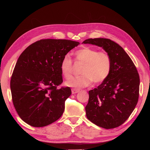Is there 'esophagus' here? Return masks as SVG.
<instances>
[{
	"label": "esophagus",
	"instance_id": "1",
	"mask_svg": "<svg viewBox=\"0 0 150 150\" xmlns=\"http://www.w3.org/2000/svg\"><path fill=\"white\" fill-rule=\"evenodd\" d=\"M79 90H78V89H75V88H73L71 89V92H72V94H75L78 93V92H79Z\"/></svg>",
	"mask_w": 150,
	"mask_h": 150
}]
</instances>
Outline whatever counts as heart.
Segmentation results:
<instances>
[{
  "mask_svg": "<svg viewBox=\"0 0 150 150\" xmlns=\"http://www.w3.org/2000/svg\"><path fill=\"white\" fill-rule=\"evenodd\" d=\"M76 61L84 64L82 75L69 79L66 85L69 87L81 88L89 86L92 82L100 84L109 77L111 70V57L106 52H98L97 49L85 47L75 53ZM60 71L66 79L73 73V63L71 57L66 54L63 57L60 65Z\"/></svg>",
  "mask_w": 150,
  "mask_h": 150,
  "instance_id": "b5f03b06",
  "label": "heart"
}]
</instances>
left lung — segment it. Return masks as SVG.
I'll list each match as a JSON object with an SVG mask.
<instances>
[{
    "instance_id": "left-lung-1",
    "label": "left lung",
    "mask_w": 150,
    "mask_h": 150,
    "mask_svg": "<svg viewBox=\"0 0 150 150\" xmlns=\"http://www.w3.org/2000/svg\"><path fill=\"white\" fill-rule=\"evenodd\" d=\"M83 43L102 47L111 59V70L106 80L89 91L86 113L91 122L105 129L119 127L128 119L138 103L140 78L132 60L122 47L103 38Z\"/></svg>"
}]
</instances>
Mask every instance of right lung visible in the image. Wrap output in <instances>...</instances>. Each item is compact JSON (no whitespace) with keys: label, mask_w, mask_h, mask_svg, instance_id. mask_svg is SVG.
<instances>
[{"label":"right lung","mask_w":150,"mask_h":150,"mask_svg":"<svg viewBox=\"0 0 150 150\" xmlns=\"http://www.w3.org/2000/svg\"><path fill=\"white\" fill-rule=\"evenodd\" d=\"M79 44L67 39H41L19 56L10 88L15 109L28 124L44 127L62 116L71 90L69 87L57 88L63 82L60 62Z\"/></svg>","instance_id":"1"}]
</instances>
